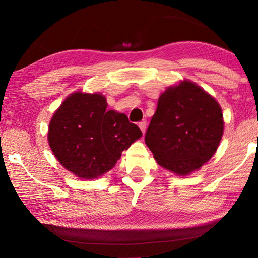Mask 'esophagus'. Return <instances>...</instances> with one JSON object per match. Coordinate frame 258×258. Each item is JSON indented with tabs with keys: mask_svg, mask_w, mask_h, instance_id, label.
<instances>
[{
	"mask_svg": "<svg viewBox=\"0 0 258 258\" xmlns=\"http://www.w3.org/2000/svg\"><path fill=\"white\" fill-rule=\"evenodd\" d=\"M139 126H140V129L142 130V133L144 134V132H146V129H147V121H146V119H143V121H141V122L139 123Z\"/></svg>",
	"mask_w": 258,
	"mask_h": 258,
	"instance_id": "1",
	"label": "esophagus"
}]
</instances>
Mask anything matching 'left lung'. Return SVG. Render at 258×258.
<instances>
[{"label": "left lung", "mask_w": 258, "mask_h": 258, "mask_svg": "<svg viewBox=\"0 0 258 258\" xmlns=\"http://www.w3.org/2000/svg\"><path fill=\"white\" fill-rule=\"evenodd\" d=\"M223 128L217 101L184 80L161 94L144 140L161 167L184 176L213 157Z\"/></svg>", "instance_id": "left-lung-1"}]
</instances>
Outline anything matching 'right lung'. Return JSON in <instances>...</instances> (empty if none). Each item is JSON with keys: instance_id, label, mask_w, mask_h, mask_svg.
I'll use <instances>...</instances> for the list:
<instances>
[{"instance_id": "obj_1", "label": "right lung", "mask_w": 258, "mask_h": 258, "mask_svg": "<svg viewBox=\"0 0 258 258\" xmlns=\"http://www.w3.org/2000/svg\"><path fill=\"white\" fill-rule=\"evenodd\" d=\"M107 107L103 95L76 91L63 101L49 123L52 154L77 177L103 175L115 167L122 151L142 136L125 114Z\"/></svg>"}]
</instances>
